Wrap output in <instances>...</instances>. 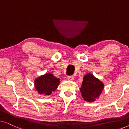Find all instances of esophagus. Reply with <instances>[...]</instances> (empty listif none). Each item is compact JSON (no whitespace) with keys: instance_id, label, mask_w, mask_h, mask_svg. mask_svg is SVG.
<instances>
[{"instance_id":"34e87169","label":"esophagus","mask_w":129,"mask_h":129,"mask_svg":"<svg viewBox=\"0 0 129 129\" xmlns=\"http://www.w3.org/2000/svg\"><path fill=\"white\" fill-rule=\"evenodd\" d=\"M73 79H74V77L73 76H70L68 77V80L69 81L73 80Z\"/></svg>"}]
</instances>
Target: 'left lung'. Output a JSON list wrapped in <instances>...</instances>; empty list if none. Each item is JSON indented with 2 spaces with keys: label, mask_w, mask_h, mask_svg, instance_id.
I'll return each mask as SVG.
<instances>
[{
  "label": "left lung",
  "mask_w": 129,
  "mask_h": 129,
  "mask_svg": "<svg viewBox=\"0 0 129 129\" xmlns=\"http://www.w3.org/2000/svg\"><path fill=\"white\" fill-rule=\"evenodd\" d=\"M80 90L86 102H93L98 99L104 89V84L92 74L87 73L83 77Z\"/></svg>",
  "instance_id": "1"
}]
</instances>
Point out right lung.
<instances>
[{
  "mask_svg": "<svg viewBox=\"0 0 129 129\" xmlns=\"http://www.w3.org/2000/svg\"><path fill=\"white\" fill-rule=\"evenodd\" d=\"M59 83V79L56 78L51 73L42 75L35 80L36 89L39 94L45 96L50 94L53 91H55Z\"/></svg>",
  "mask_w": 129,
  "mask_h": 129,
  "instance_id": "1",
  "label": "right lung"
}]
</instances>
